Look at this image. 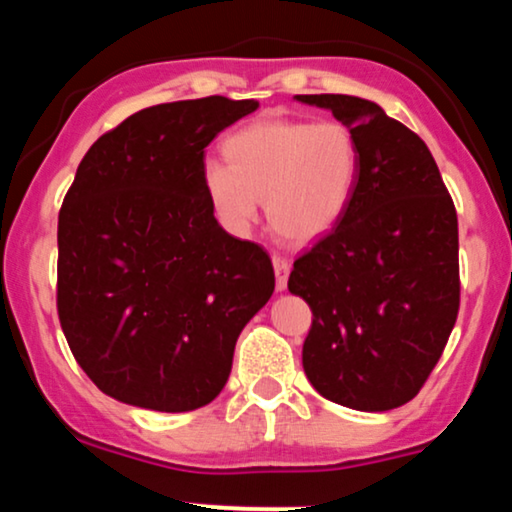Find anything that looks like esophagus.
<instances>
[{"label": "esophagus", "mask_w": 512, "mask_h": 512, "mask_svg": "<svg viewBox=\"0 0 512 512\" xmlns=\"http://www.w3.org/2000/svg\"><path fill=\"white\" fill-rule=\"evenodd\" d=\"M274 274H276V291H284L286 284H289V274H291V262L286 257L274 255Z\"/></svg>", "instance_id": "esophagus-1"}]
</instances>
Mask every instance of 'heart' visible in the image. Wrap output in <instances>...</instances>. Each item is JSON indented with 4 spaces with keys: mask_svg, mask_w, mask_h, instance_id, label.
I'll use <instances>...</instances> for the list:
<instances>
[{
    "mask_svg": "<svg viewBox=\"0 0 512 512\" xmlns=\"http://www.w3.org/2000/svg\"><path fill=\"white\" fill-rule=\"evenodd\" d=\"M228 163L207 158L202 180L223 226L245 236L267 199L281 238L310 243L332 231L354 199L361 149L339 120H257L226 142Z\"/></svg>",
    "mask_w": 512,
    "mask_h": 512,
    "instance_id": "heart-1",
    "label": "heart"
}]
</instances>
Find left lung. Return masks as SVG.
Here are the masks:
<instances>
[{
	"instance_id": "8db88e82",
	"label": "left lung",
	"mask_w": 512,
	"mask_h": 512,
	"mask_svg": "<svg viewBox=\"0 0 512 512\" xmlns=\"http://www.w3.org/2000/svg\"><path fill=\"white\" fill-rule=\"evenodd\" d=\"M296 101L332 110L361 149L349 209L289 276L313 310L303 370L342 407L397 409L419 395L457 320L455 204L419 134L378 103L342 93Z\"/></svg>"
}]
</instances>
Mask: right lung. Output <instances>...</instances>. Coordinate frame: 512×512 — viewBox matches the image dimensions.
I'll list each match as a JSON object with an SVG mask.
<instances>
[{
    "instance_id": "1",
    "label": "right lung",
    "mask_w": 512,
    "mask_h": 512,
    "mask_svg": "<svg viewBox=\"0 0 512 512\" xmlns=\"http://www.w3.org/2000/svg\"><path fill=\"white\" fill-rule=\"evenodd\" d=\"M257 108L223 96L151 105L76 168L57 223V313L76 363L117 402L209 404L272 298V260L223 231L202 180L204 149Z\"/></svg>"
}]
</instances>
